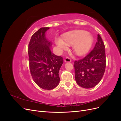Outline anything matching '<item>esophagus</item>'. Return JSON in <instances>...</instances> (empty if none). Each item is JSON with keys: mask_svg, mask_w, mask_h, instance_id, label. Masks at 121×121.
Returning a JSON list of instances; mask_svg holds the SVG:
<instances>
[{"mask_svg": "<svg viewBox=\"0 0 121 121\" xmlns=\"http://www.w3.org/2000/svg\"><path fill=\"white\" fill-rule=\"evenodd\" d=\"M65 61L66 62V63H70V62H71V59L69 57H67L65 59Z\"/></svg>", "mask_w": 121, "mask_h": 121, "instance_id": "1", "label": "esophagus"}]
</instances>
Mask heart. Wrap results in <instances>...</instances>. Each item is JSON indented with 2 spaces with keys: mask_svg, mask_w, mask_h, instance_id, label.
I'll return each instance as SVG.
<instances>
[{
  "mask_svg": "<svg viewBox=\"0 0 121 121\" xmlns=\"http://www.w3.org/2000/svg\"><path fill=\"white\" fill-rule=\"evenodd\" d=\"M60 38L56 39V43L60 50L66 49L68 45H73V51L78 56H83L87 54L92 47L93 43L92 35L83 30L69 32Z\"/></svg>",
  "mask_w": 121,
  "mask_h": 121,
  "instance_id": "obj_1",
  "label": "heart"
}]
</instances>
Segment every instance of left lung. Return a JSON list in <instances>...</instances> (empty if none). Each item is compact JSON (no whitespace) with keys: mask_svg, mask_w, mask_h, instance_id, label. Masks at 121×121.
Masks as SVG:
<instances>
[{"mask_svg":"<svg viewBox=\"0 0 121 121\" xmlns=\"http://www.w3.org/2000/svg\"><path fill=\"white\" fill-rule=\"evenodd\" d=\"M76 81L84 88H91L99 83L106 67L105 49L100 36L93 49L83 59L74 62Z\"/></svg>","mask_w":121,"mask_h":121,"instance_id":"1","label":"left lung"}]
</instances>
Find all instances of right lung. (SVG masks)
I'll return each instance as SVG.
<instances>
[{"mask_svg":"<svg viewBox=\"0 0 121 121\" xmlns=\"http://www.w3.org/2000/svg\"><path fill=\"white\" fill-rule=\"evenodd\" d=\"M49 28H41L32 36L28 45L30 71L37 85L45 90H52L60 83L59 71L63 58L56 56L50 49L52 42L45 37Z\"/></svg>","mask_w":121,"mask_h":121,"instance_id":"add662e5","label":"right lung"}]
</instances>
